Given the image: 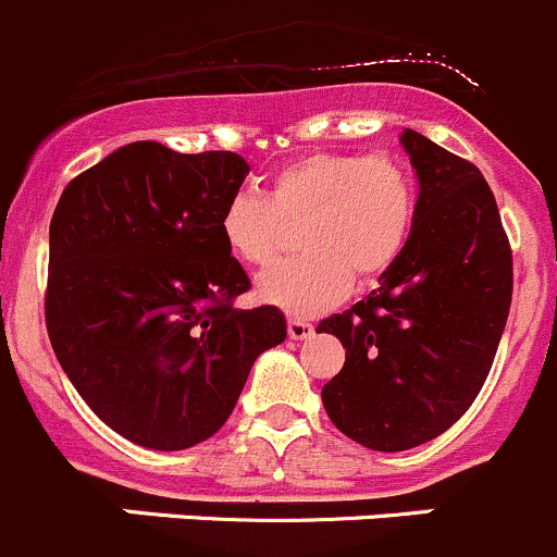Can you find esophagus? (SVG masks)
Returning a JSON list of instances; mask_svg holds the SVG:
<instances>
[{"label": "esophagus", "mask_w": 557, "mask_h": 557, "mask_svg": "<svg viewBox=\"0 0 557 557\" xmlns=\"http://www.w3.org/2000/svg\"><path fill=\"white\" fill-rule=\"evenodd\" d=\"M313 335V324L306 319H289V338L292 341H306Z\"/></svg>", "instance_id": "obj_1"}]
</instances>
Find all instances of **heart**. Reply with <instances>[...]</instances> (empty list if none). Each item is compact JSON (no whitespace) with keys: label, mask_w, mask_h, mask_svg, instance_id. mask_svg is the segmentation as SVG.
<instances>
[{"label":"heart","mask_w":557,"mask_h":557,"mask_svg":"<svg viewBox=\"0 0 557 557\" xmlns=\"http://www.w3.org/2000/svg\"><path fill=\"white\" fill-rule=\"evenodd\" d=\"M417 213V186L393 153H311L281 168L265 195L238 191L219 216L230 255L268 265L284 224L302 222L297 260L257 278V297L292 317H317L344 300L351 281H371L398 262Z\"/></svg>","instance_id":"heart-1"}]
</instances>
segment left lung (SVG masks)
I'll list each match as a JSON object with an SVG mask.
<instances>
[{
  "label": "left lung",
  "instance_id": "left-lung-1",
  "mask_svg": "<svg viewBox=\"0 0 557 557\" xmlns=\"http://www.w3.org/2000/svg\"><path fill=\"white\" fill-rule=\"evenodd\" d=\"M400 146L420 184L409 244L379 289L317 327L346 349L324 411L376 453L420 447L466 414L511 306V249L487 181L420 132L404 129Z\"/></svg>",
  "mask_w": 557,
  "mask_h": 557
}]
</instances>
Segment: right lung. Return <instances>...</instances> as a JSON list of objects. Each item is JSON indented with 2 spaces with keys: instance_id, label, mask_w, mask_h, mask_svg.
I'll list each match as a JSON object with an SVG mask.
<instances>
[{
  "instance_id": "1",
  "label": "right lung",
  "mask_w": 557,
  "mask_h": 557,
  "mask_svg": "<svg viewBox=\"0 0 557 557\" xmlns=\"http://www.w3.org/2000/svg\"><path fill=\"white\" fill-rule=\"evenodd\" d=\"M233 151L121 146L70 181L51 219L46 324L59 366L119 436L189 449L233 414L257 357L286 338L219 233L249 175Z\"/></svg>"
}]
</instances>
